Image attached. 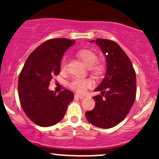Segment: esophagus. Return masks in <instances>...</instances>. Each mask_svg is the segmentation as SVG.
<instances>
[{
	"label": "esophagus",
	"instance_id": "34e87169",
	"mask_svg": "<svg viewBox=\"0 0 159 159\" xmlns=\"http://www.w3.org/2000/svg\"><path fill=\"white\" fill-rule=\"evenodd\" d=\"M75 98L83 99L84 98V95H81V94H75Z\"/></svg>",
	"mask_w": 159,
	"mask_h": 159
}]
</instances>
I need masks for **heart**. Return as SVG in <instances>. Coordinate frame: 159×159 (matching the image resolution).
Returning a JSON list of instances; mask_svg holds the SVG:
<instances>
[{"instance_id":"obj_1","label":"heart","mask_w":159,"mask_h":159,"mask_svg":"<svg viewBox=\"0 0 159 159\" xmlns=\"http://www.w3.org/2000/svg\"><path fill=\"white\" fill-rule=\"evenodd\" d=\"M78 55L85 65L90 67V70L95 76H100L104 73L105 69V65L102 62H98V56L94 51L90 49H81L78 51ZM61 70L67 69V59L64 57L61 61ZM92 84L91 80L87 78H75L70 81L68 86L70 89L78 93H84Z\"/></svg>"}]
</instances>
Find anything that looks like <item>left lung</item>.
<instances>
[{"mask_svg": "<svg viewBox=\"0 0 159 159\" xmlns=\"http://www.w3.org/2000/svg\"><path fill=\"white\" fill-rule=\"evenodd\" d=\"M95 42L106 57L105 78L94 91H102L93 97L94 109L85 113L89 123L102 129L119 124L129 113L136 96V75L129 57L116 42L98 39Z\"/></svg>", "mask_w": 159, "mask_h": 159, "instance_id": "1", "label": "left lung"}]
</instances>
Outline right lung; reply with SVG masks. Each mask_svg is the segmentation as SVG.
<instances>
[{
  "mask_svg": "<svg viewBox=\"0 0 159 159\" xmlns=\"http://www.w3.org/2000/svg\"><path fill=\"white\" fill-rule=\"evenodd\" d=\"M75 43L67 38H53L30 54L18 78L20 103L27 116L38 125L49 127L62 120L73 92L65 89L50 91V81L59 75L61 61L67 49Z\"/></svg>",
  "mask_w": 159,
  "mask_h": 159,
  "instance_id": "1",
  "label": "right lung"
}]
</instances>
